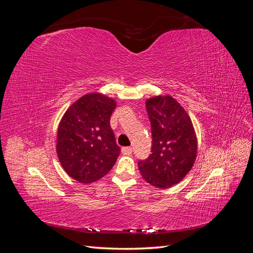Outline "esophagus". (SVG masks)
<instances>
[{
	"instance_id": "34e87169",
	"label": "esophagus",
	"mask_w": 253,
	"mask_h": 253,
	"mask_svg": "<svg viewBox=\"0 0 253 253\" xmlns=\"http://www.w3.org/2000/svg\"><path fill=\"white\" fill-rule=\"evenodd\" d=\"M132 148L131 147H126V148H122L121 149V152H122V154H125V155H129V154H132Z\"/></svg>"
}]
</instances>
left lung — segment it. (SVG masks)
Segmentation results:
<instances>
[{"label":"left lung","mask_w":253,"mask_h":253,"mask_svg":"<svg viewBox=\"0 0 253 253\" xmlns=\"http://www.w3.org/2000/svg\"><path fill=\"white\" fill-rule=\"evenodd\" d=\"M152 129V154L138 163L145 181L167 189L189 173L197 155V138L188 113L171 96L145 101Z\"/></svg>","instance_id":"8db88e82"}]
</instances>
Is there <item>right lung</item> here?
Instances as JSON below:
<instances>
[{"mask_svg": "<svg viewBox=\"0 0 253 253\" xmlns=\"http://www.w3.org/2000/svg\"><path fill=\"white\" fill-rule=\"evenodd\" d=\"M116 101L89 93L74 102L58 126L57 154L64 171L82 183L108 174L120 154L110 126Z\"/></svg>", "mask_w": 253, "mask_h": 253, "instance_id": "obj_1", "label": "right lung"}]
</instances>
